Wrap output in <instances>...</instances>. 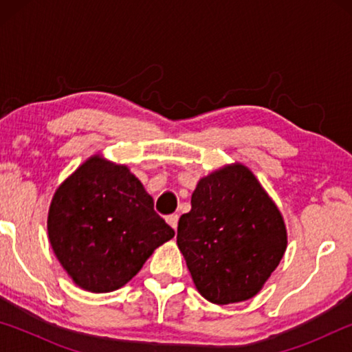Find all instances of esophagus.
I'll use <instances>...</instances> for the list:
<instances>
[{
	"mask_svg": "<svg viewBox=\"0 0 352 352\" xmlns=\"http://www.w3.org/2000/svg\"><path fill=\"white\" fill-rule=\"evenodd\" d=\"M166 222H168L172 228L177 230V225H178V214H170V216L166 217Z\"/></svg>",
	"mask_w": 352,
	"mask_h": 352,
	"instance_id": "1",
	"label": "esophagus"
}]
</instances>
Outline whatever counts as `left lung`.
Listing matches in <instances>:
<instances>
[{"instance_id": "left-lung-1", "label": "left lung", "mask_w": 352, "mask_h": 352, "mask_svg": "<svg viewBox=\"0 0 352 352\" xmlns=\"http://www.w3.org/2000/svg\"><path fill=\"white\" fill-rule=\"evenodd\" d=\"M177 245L199 294L214 305L253 298L281 262L287 230L275 201L242 163L201 177Z\"/></svg>"}]
</instances>
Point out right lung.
Here are the masks:
<instances>
[{"label":"right lung","mask_w":352,"mask_h":352,"mask_svg":"<svg viewBox=\"0 0 352 352\" xmlns=\"http://www.w3.org/2000/svg\"><path fill=\"white\" fill-rule=\"evenodd\" d=\"M174 230L126 164L102 155L83 162L52 195L47 237L60 265L80 289H121Z\"/></svg>","instance_id":"1"}]
</instances>
